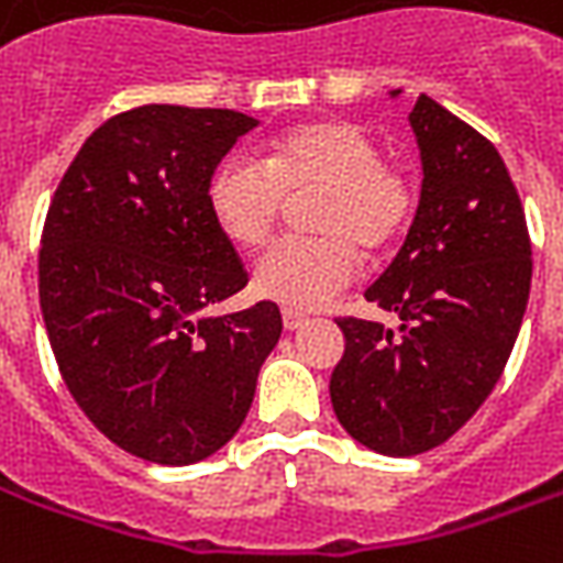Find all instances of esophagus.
I'll return each instance as SVG.
<instances>
[{
  "label": "esophagus",
  "mask_w": 563,
  "mask_h": 563,
  "mask_svg": "<svg viewBox=\"0 0 563 563\" xmlns=\"http://www.w3.org/2000/svg\"><path fill=\"white\" fill-rule=\"evenodd\" d=\"M307 322V313H301V310H292V307H283V325L289 331L301 329Z\"/></svg>",
  "instance_id": "esophagus-1"
}]
</instances>
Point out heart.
<instances>
[{"instance_id":"obj_1","label":"heart","mask_w":563,"mask_h":563,"mask_svg":"<svg viewBox=\"0 0 563 563\" xmlns=\"http://www.w3.org/2000/svg\"><path fill=\"white\" fill-rule=\"evenodd\" d=\"M322 189L310 210L319 234L283 238L258 258L256 289L295 310L329 301L353 283L358 246L386 250L419 205L407 168L383 159L365 129L307 120L271 135L262 162L232 153L208 180L210 217L232 244L258 250L280 220L286 196Z\"/></svg>"}]
</instances>
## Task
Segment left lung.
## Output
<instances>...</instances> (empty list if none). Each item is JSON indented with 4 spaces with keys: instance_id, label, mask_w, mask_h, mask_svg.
<instances>
[{
    "instance_id": "1",
    "label": "left lung",
    "mask_w": 563,
    "mask_h": 563,
    "mask_svg": "<svg viewBox=\"0 0 563 563\" xmlns=\"http://www.w3.org/2000/svg\"><path fill=\"white\" fill-rule=\"evenodd\" d=\"M410 126L422 198L395 262L365 292L401 329L338 319L346 350L329 386L350 437L398 459L446 443L483 407L531 292L528 222L495 144L428 96Z\"/></svg>"
}]
</instances>
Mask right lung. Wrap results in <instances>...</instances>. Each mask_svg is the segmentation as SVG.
Instances as JSON below:
<instances>
[{
	"label": "right lung",
	"mask_w": 563,
	"mask_h": 563,
	"mask_svg": "<svg viewBox=\"0 0 563 563\" xmlns=\"http://www.w3.org/2000/svg\"><path fill=\"white\" fill-rule=\"evenodd\" d=\"M253 126L225 108L123 111L84 141L47 208L38 301L59 374L111 443L153 464L225 446L280 341L274 301L201 317L250 280L208 180Z\"/></svg>",
	"instance_id": "right-lung-1"
}]
</instances>
